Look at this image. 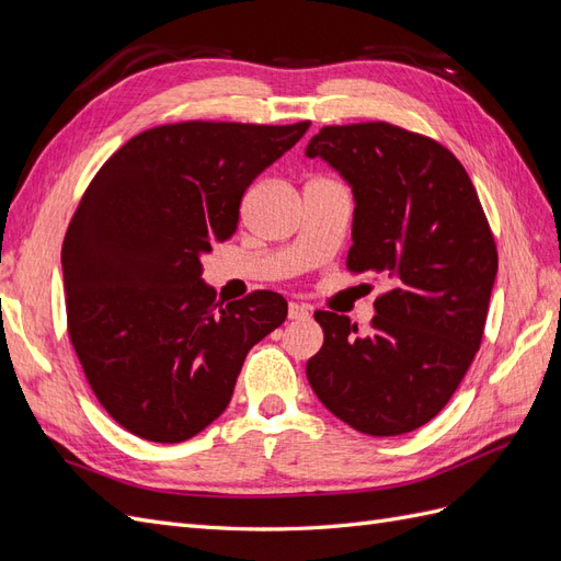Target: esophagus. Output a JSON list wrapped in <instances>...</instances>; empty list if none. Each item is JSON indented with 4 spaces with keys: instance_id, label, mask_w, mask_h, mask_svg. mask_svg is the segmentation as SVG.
Masks as SVG:
<instances>
[{
    "instance_id": "34e87169",
    "label": "esophagus",
    "mask_w": 561,
    "mask_h": 561,
    "mask_svg": "<svg viewBox=\"0 0 561 561\" xmlns=\"http://www.w3.org/2000/svg\"><path fill=\"white\" fill-rule=\"evenodd\" d=\"M287 316H290V320L299 322V320H309V318H311V311H309V307H304V304L293 301L290 307H287Z\"/></svg>"
}]
</instances>
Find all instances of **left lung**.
I'll use <instances>...</instances> for the list:
<instances>
[{
	"instance_id": "1",
	"label": "left lung",
	"mask_w": 561,
	"mask_h": 561,
	"mask_svg": "<svg viewBox=\"0 0 561 561\" xmlns=\"http://www.w3.org/2000/svg\"><path fill=\"white\" fill-rule=\"evenodd\" d=\"M353 190V274L386 276L371 330L316 311L318 400L351 428L410 433L454 396L480 348L499 252L478 192L447 147L400 126H325L307 147Z\"/></svg>"
}]
</instances>
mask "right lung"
<instances>
[{"label": "right lung", "instance_id": "obj_1", "mask_svg": "<svg viewBox=\"0 0 561 561\" xmlns=\"http://www.w3.org/2000/svg\"><path fill=\"white\" fill-rule=\"evenodd\" d=\"M311 122H182L130 138L81 196L62 243L67 332L95 398L149 443L227 410L248 351L287 316L271 290L215 304L201 257L231 239L252 180Z\"/></svg>", "mask_w": 561, "mask_h": 561}]
</instances>
